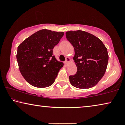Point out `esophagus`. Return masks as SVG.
<instances>
[{"mask_svg":"<svg viewBox=\"0 0 125 125\" xmlns=\"http://www.w3.org/2000/svg\"><path fill=\"white\" fill-rule=\"evenodd\" d=\"M70 61H71V59H70V58L68 57H66V61H65V64H68V63L70 62Z\"/></svg>","mask_w":125,"mask_h":125,"instance_id":"obj_1","label":"esophagus"}]
</instances>
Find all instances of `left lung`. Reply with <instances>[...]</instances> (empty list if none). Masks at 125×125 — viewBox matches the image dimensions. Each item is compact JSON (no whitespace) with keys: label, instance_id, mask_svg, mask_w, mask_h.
<instances>
[{"label":"left lung","instance_id":"8db88e82","mask_svg":"<svg viewBox=\"0 0 125 125\" xmlns=\"http://www.w3.org/2000/svg\"><path fill=\"white\" fill-rule=\"evenodd\" d=\"M66 37L74 49L73 60L76 74L69 77L70 83L79 89L96 85L103 77L109 60L107 48L100 39L83 31L66 32Z\"/></svg>","mask_w":125,"mask_h":125}]
</instances>
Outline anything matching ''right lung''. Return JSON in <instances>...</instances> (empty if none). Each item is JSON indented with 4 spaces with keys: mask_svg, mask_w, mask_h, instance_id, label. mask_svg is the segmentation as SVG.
<instances>
[{
    "mask_svg": "<svg viewBox=\"0 0 125 125\" xmlns=\"http://www.w3.org/2000/svg\"><path fill=\"white\" fill-rule=\"evenodd\" d=\"M63 32L39 31L18 47L16 59L21 74L36 88H47L54 83L64 63L53 55V49L64 36Z\"/></svg>",
    "mask_w": 125,
    "mask_h": 125,
    "instance_id": "obj_1",
    "label": "right lung"
}]
</instances>
